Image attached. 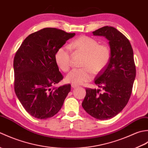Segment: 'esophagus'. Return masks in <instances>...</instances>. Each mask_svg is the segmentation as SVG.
Returning a JSON list of instances; mask_svg holds the SVG:
<instances>
[{
    "mask_svg": "<svg viewBox=\"0 0 148 148\" xmlns=\"http://www.w3.org/2000/svg\"><path fill=\"white\" fill-rule=\"evenodd\" d=\"M71 86L72 88H76L77 87V86L76 85V84H71Z\"/></svg>",
    "mask_w": 148,
    "mask_h": 148,
    "instance_id": "34e87169",
    "label": "esophagus"
}]
</instances>
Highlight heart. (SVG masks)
I'll list each match as a JSON object with an SVG mask.
<instances>
[{
  "instance_id": "obj_1",
  "label": "heart",
  "mask_w": 148,
  "mask_h": 148,
  "mask_svg": "<svg viewBox=\"0 0 148 148\" xmlns=\"http://www.w3.org/2000/svg\"><path fill=\"white\" fill-rule=\"evenodd\" d=\"M70 48L77 53L85 55L82 69H74L66 76V81L74 84H82L90 81L94 73L102 72L108 65L111 58V51L105 45H99L97 40L82 36L72 42ZM71 53L67 46H62L56 51L55 60L58 67L63 72L70 69Z\"/></svg>"
}]
</instances>
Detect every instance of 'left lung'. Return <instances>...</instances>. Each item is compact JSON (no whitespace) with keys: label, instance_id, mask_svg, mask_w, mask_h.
Instances as JSON below:
<instances>
[{"label":"left lung","instance_id":"1","mask_svg":"<svg viewBox=\"0 0 148 148\" xmlns=\"http://www.w3.org/2000/svg\"><path fill=\"white\" fill-rule=\"evenodd\" d=\"M92 33L109 40L111 58L95 80L104 93H99V89L86 88L82 106L92 117L105 120L114 117L127 104L136 78V65L130 41L117 29L106 26Z\"/></svg>","mask_w":148,"mask_h":148}]
</instances>
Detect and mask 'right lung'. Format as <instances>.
Returning a JSON list of instances; mask_svg holds the SVG:
<instances>
[{
	"mask_svg": "<svg viewBox=\"0 0 148 148\" xmlns=\"http://www.w3.org/2000/svg\"><path fill=\"white\" fill-rule=\"evenodd\" d=\"M75 35L45 28L28 36L16 53L14 91L21 105L33 117L42 119L55 115L70 92V84L53 86L63 79L55 55Z\"/></svg>",
	"mask_w": 148,
	"mask_h": 148,
	"instance_id": "add662e5",
	"label": "right lung"
}]
</instances>
